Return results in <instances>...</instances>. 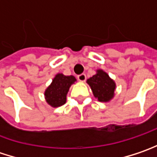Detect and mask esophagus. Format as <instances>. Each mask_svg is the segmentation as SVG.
Listing matches in <instances>:
<instances>
[{
    "label": "esophagus",
    "instance_id": "obj_1",
    "mask_svg": "<svg viewBox=\"0 0 157 157\" xmlns=\"http://www.w3.org/2000/svg\"><path fill=\"white\" fill-rule=\"evenodd\" d=\"M77 79H78L80 82H85V80H86V75H85V74L79 75L78 76H77Z\"/></svg>",
    "mask_w": 157,
    "mask_h": 157
}]
</instances>
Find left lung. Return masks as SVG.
I'll list each match as a JSON object with an SVG mask.
<instances>
[{"mask_svg": "<svg viewBox=\"0 0 157 157\" xmlns=\"http://www.w3.org/2000/svg\"><path fill=\"white\" fill-rule=\"evenodd\" d=\"M94 97L100 102H109L115 97V82L102 69H98L96 74L87 80Z\"/></svg>", "mask_w": 157, "mask_h": 157, "instance_id": "8db88e82", "label": "left lung"}]
</instances>
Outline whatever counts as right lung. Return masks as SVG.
Returning a JSON list of instances; mask_svg holds the SVG:
<instances>
[{
    "label": "right lung",
    "mask_w": 157,
    "mask_h": 157,
    "mask_svg": "<svg viewBox=\"0 0 157 157\" xmlns=\"http://www.w3.org/2000/svg\"><path fill=\"white\" fill-rule=\"evenodd\" d=\"M75 82L76 78L74 75L57 74L44 91V98L47 104L52 107H59L64 105L67 101V95L70 87Z\"/></svg>",
    "instance_id": "1"
}]
</instances>
